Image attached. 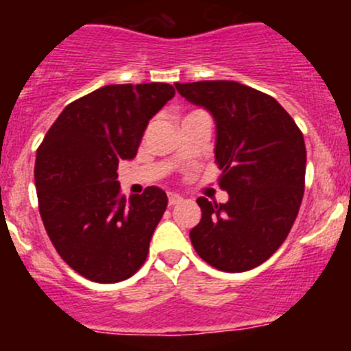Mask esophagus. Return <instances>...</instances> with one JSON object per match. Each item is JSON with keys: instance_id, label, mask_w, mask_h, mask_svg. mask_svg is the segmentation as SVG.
Here are the masks:
<instances>
[{"instance_id": "esophagus-1", "label": "esophagus", "mask_w": 351, "mask_h": 351, "mask_svg": "<svg viewBox=\"0 0 351 351\" xmlns=\"http://www.w3.org/2000/svg\"><path fill=\"white\" fill-rule=\"evenodd\" d=\"M179 202H182L181 195L170 191V193H169V204H170V206H176V204H179Z\"/></svg>"}]
</instances>
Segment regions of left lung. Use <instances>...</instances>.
<instances>
[{
  "label": "left lung",
  "instance_id": "1",
  "mask_svg": "<svg viewBox=\"0 0 351 351\" xmlns=\"http://www.w3.org/2000/svg\"><path fill=\"white\" fill-rule=\"evenodd\" d=\"M186 100L216 121L219 188L228 202L200 197L202 219L190 232L198 256L225 272H244L271 258L299 214L306 144L272 96L234 80L176 84Z\"/></svg>",
  "mask_w": 351,
  "mask_h": 351
}]
</instances>
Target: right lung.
I'll return each instance as SVG.
<instances>
[{"mask_svg": "<svg viewBox=\"0 0 351 351\" xmlns=\"http://www.w3.org/2000/svg\"><path fill=\"white\" fill-rule=\"evenodd\" d=\"M173 95L165 82L104 86L66 105L36 151L43 226L61 258L88 280H128L147 258L167 193L149 186L126 198L117 165L137 154L149 119Z\"/></svg>", "mask_w": 351, "mask_h": 351, "instance_id": "right-lung-1", "label": "right lung"}]
</instances>
